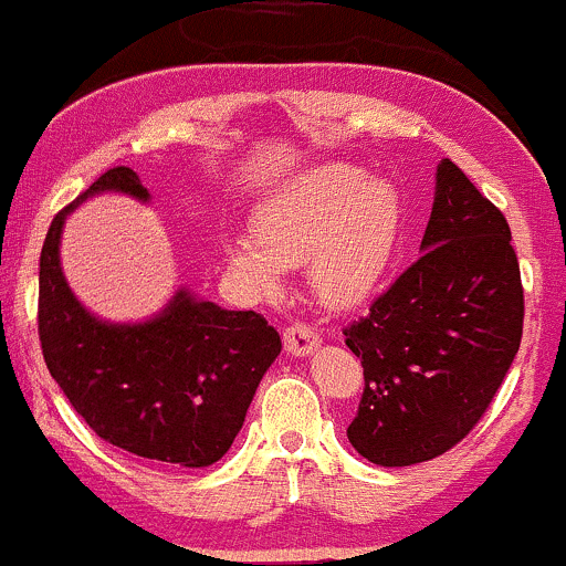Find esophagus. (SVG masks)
<instances>
[{"label": "esophagus", "mask_w": 566, "mask_h": 566, "mask_svg": "<svg viewBox=\"0 0 566 566\" xmlns=\"http://www.w3.org/2000/svg\"><path fill=\"white\" fill-rule=\"evenodd\" d=\"M283 343H285V350H289L291 356H305V354H313V350L318 348L321 334H318V329H313V326L305 324V321H300V324H291L289 329L283 332Z\"/></svg>", "instance_id": "esophagus-1"}]
</instances>
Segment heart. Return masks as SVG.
Here are the masks:
<instances>
[{
	"mask_svg": "<svg viewBox=\"0 0 566 566\" xmlns=\"http://www.w3.org/2000/svg\"><path fill=\"white\" fill-rule=\"evenodd\" d=\"M253 242L227 240L223 256L248 289L281 291L283 266L307 264L321 305L348 310L378 291L405 229V202L388 180L350 164H326L266 199L251 221Z\"/></svg>",
	"mask_w": 566,
	"mask_h": 566,
	"instance_id": "b5f03b06",
	"label": "heart"
}]
</instances>
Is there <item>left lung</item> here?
<instances>
[{
  "label": "left lung",
  "instance_id": "obj_1",
  "mask_svg": "<svg viewBox=\"0 0 566 566\" xmlns=\"http://www.w3.org/2000/svg\"><path fill=\"white\" fill-rule=\"evenodd\" d=\"M421 259L343 329L364 391L348 440L380 467L451 451L489 410L524 334V285L510 227L451 159Z\"/></svg>",
  "mask_w": 566,
  "mask_h": 566
}]
</instances>
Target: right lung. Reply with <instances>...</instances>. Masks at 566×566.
<instances>
[{
	"mask_svg": "<svg viewBox=\"0 0 566 566\" xmlns=\"http://www.w3.org/2000/svg\"><path fill=\"white\" fill-rule=\"evenodd\" d=\"M99 191L148 199L129 167L107 169L53 218L40 253L38 332L48 373L111 446L169 467H208L232 448L281 334L253 310L178 291L154 321L105 324L72 296L59 264L66 212Z\"/></svg>",
	"mask_w": 566,
	"mask_h": 566,
	"instance_id": "obj_1",
	"label": "right lung"
}]
</instances>
